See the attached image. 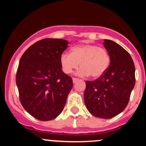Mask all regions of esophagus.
<instances>
[{"label":"esophagus","mask_w":146,"mask_h":146,"mask_svg":"<svg viewBox=\"0 0 146 146\" xmlns=\"http://www.w3.org/2000/svg\"><path fill=\"white\" fill-rule=\"evenodd\" d=\"M78 80V79L76 78H73V83H76V82H77Z\"/></svg>","instance_id":"34e87169"}]
</instances>
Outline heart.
I'll return each mask as SVG.
<instances>
[{"mask_svg":"<svg viewBox=\"0 0 146 146\" xmlns=\"http://www.w3.org/2000/svg\"><path fill=\"white\" fill-rule=\"evenodd\" d=\"M79 63L81 68L77 72L78 76L85 77L90 75L94 78H99L108 70L110 56L104 48L83 44L72 47L70 54L64 52L60 56L61 68L66 74L77 69Z\"/></svg>","mask_w":146,"mask_h":146,"instance_id":"obj_1","label":"heart"}]
</instances>
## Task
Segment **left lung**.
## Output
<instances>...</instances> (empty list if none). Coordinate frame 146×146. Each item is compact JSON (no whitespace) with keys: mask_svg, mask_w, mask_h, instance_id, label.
Returning <instances> with one entry per match:
<instances>
[{"mask_svg":"<svg viewBox=\"0 0 146 146\" xmlns=\"http://www.w3.org/2000/svg\"><path fill=\"white\" fill-rule=\"evenodd\" d=\"M110 56L108 70L94 81L85 82V106L91 114L111 119L124 110L136 82L135 66L130 54L109 39L103 42Z\"/></svg>","mask_w":146,"mask_h":146,"instance_id":"8db88e82","label":"left lung"}]
</instances>
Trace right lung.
Returning <instances> with one entry per match:
<instances>
[{
	"label": "right lung",
	"instance_id": "obj_1",
	"mask_svg": "<svg viewBox=\"0 0 146 146\" xmlns=\"http://www.w3.org/2000/svg\"><path fill=\"white\" fill-rule=\"evenodd\" d=\"M68 44L64 39H42L29 46L19 62L16 85L20 102L40 121L56 118L73 88L72 78L63 72L60 64Z\"/></svg>",
	"mask_w": 146,
	"mask_h": 146
}]
</instances>
